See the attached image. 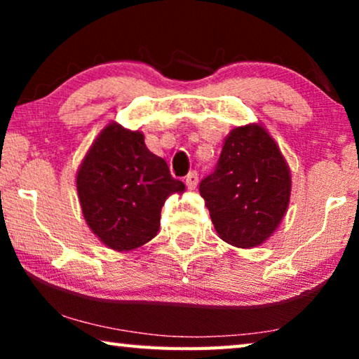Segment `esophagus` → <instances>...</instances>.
I'll list each match as a JSON object with an SVG mask.
<instances>
[{"label":"esophagus","instance_id":"esophagus-1","mask_svg":"<svg viewBox=\"0 0 359 359\" xmlns=\"http://www.w3.org/2000/svg\"><path fill=\"white\" fill-rule=\"evenodd\" d=\"M186 186H188L189 189H196V186H198L199 183V175L198 171H189L188 176H186Z\"/></svg>","mask_w":359,"mask_h":359}]
</instances>
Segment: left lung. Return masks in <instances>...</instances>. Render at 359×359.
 <instances>
[{
	"instance_id": "1",
	"label": "left lung",
	"mask_w": 359,
	"mask_h": 359,
	"mask_svg": "<svg viewBox=\"0 0 359 359\" xmlns=\"http://www.w3.org/2000/svg\"><path fill=\"white\" fill-rule=\"evenodd\" d=\"M219 237L252 248L271 235L286 214L291 175L276 142L262 126L235 127L214 171L201 181Z\"/></svg>"
}]
</instances>
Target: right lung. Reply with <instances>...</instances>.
<instances>
[{"label":"right lung","instance_id":"add662e5","mask_svg":"<svg viewBox=\"0 0 359 359\" xmlns=\"http://www.w3.org/2000/svg\"><path fill=\"white\" fill-rule=\"evenodd\" d=\"M76 189L93 232L109 248L127 252L155 237L165 199L183 193L184 184L147 149L142 132L109 124L83 160Z\"/></svg>","mask_w":359,"mask_h":359}]
</instances>
